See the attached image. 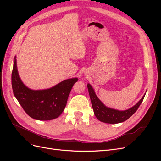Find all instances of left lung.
Returning a JSON list of instances; mask_svg holds the SVG:
<instances>
[{
    "label": "left lung",
    "mask_w": 161,
    "mask_h": 161,
    "mask_svg": "<svg viewBox=\"0 0 161 161\" xmlns=\"http://www.w3.org/2000/svg\"><path fill=\"white\" fill-rule=\"evenodd\" d=\"M87 88L89 90L92 107L96 118L102 122L107 124H118L127 120L137 111L146 95L145 93L142 99L131 108L124 111H119L105 105L96 95L93 88L89 83L87 84Z\"/></svg>",
    "instance_id": "left-lung-1"
}]
</instances>
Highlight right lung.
I'll list each match as a JSON object with an SVG mask.
<instances>
[{
  "instance_id": "add662e5",
  "label": "right lung",
  "mask_w": 161,
  "mask_h": 161,
  "mask_svg": "<svg viewBox=\"0 0 161 161\" xmlns=\"http://www.w3.org/2000/svg\"><path fill=\"white\" fill-rule=\"evenodd\" d=\"M78 78L63 80L51 88L33 90L24 85L19 76L16 56L13 60L11 76L14 97L31 118L37 120H52L59 117L64 110L73 85Z\"/></svg>"
}]
</instances>
